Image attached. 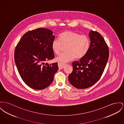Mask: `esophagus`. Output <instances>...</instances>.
Masks as SVG:
<instances>
[{
    "mask_svg": "<svg viewBox=\"0 0 124 124\" xmlns=\"http://www.w3.org/2000/svg\"><path fill=\"white\" fill-rule=\"evenodd\" d=\"M58 67L59 69H62V68H63L64 66H65V64L64 63H58Z\"/></svg>",
    "mask_w": 124,
    "mask_h": 124,
    "instance_id": "34e87169",
    "label": "esophagus"
}]
</instances>
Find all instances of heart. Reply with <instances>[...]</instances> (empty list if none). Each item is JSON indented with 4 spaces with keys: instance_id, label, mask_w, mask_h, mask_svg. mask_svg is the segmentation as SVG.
<instances>
[{
    "instance_id": "obj_1",
    "label": "heart",
    "mask_w": 124,
    "mask_h": 124,
    "mask_svg": "<svg viewBox=\"0 0 124 124\" xmlns=\"http://www.w3.org/2000/svg\"><path fill=\"white\" fill-rule=\"evenodd\" d=\"M58 40L54 39L52 43V48L54 53L59 55L63 47L65 46L66 53L60 55L56 60L61 63H64L73 60L84 57L88 51L90 46L89 38L85 35L70 31L61 33Z\"/></svg>"
}]
</instances>
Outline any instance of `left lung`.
I'll list each match as a JSON object with an SVG mask.
<instances>
[{"label": "left lung", "mask_w": 124, "mask_h": 124, "mask_svg": "<svg viewBox=\"0 0 124 124\" xmlns=\"http://www.w3.org/2000/svg\"><path fill=\"white\" fill-rule=\"evenodd\" d=\"M90 44L88 52L82 58L72 62L73 71L69 81L75 87H91L101 78L107 63L109 51L103 38L96 31L89 33Z\"/></svg>", "instance_id": "8db88e82"}]
</instances>
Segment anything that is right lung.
I'll return each mask as SVG.
<instances>
[{
	"mask_svg": "<svg viewBox=\"0 0 124 124\" xmlns=\"http://www.w3.org/2000/svg\"><path fill=\"white\" fill-rule=\"evenodd\" d=\"M48 29L38 28L25 33L15 50L17 69L23 80L30 87L42 90L54 80L58 70L57 62H44L54 57L52 43L55 36Z\"/></svg>",
	"mask_w": 124,
	"mask_h": 124,
	"instance_id": "right-lung-1",
	"label": "right lung"
}]
</instances>
